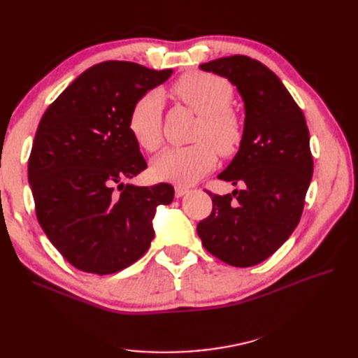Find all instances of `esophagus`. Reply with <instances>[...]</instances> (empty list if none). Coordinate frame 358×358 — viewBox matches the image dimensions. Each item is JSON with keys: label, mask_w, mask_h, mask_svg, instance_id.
<instances>
[{"label": "esophagus", "mask_w": 358, "mask_h": 358, "mask_svg": "<svg viewBox=\"0 0 358 358\" xmlns=\"http://www.w3.org/2000/svg\"><path fill=\"white\" fill-rule=\"evenodd\" d=\"M188 192H189V189L187 187H183V185H176V188H175V194H176L178 199L182 197V196H185V194H188Z\"/></svg>", "instance_id": "obj_1"}]
</instances>
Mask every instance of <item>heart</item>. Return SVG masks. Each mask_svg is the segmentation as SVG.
I'll return each instance as SVG.
<instances>
[{"label":"heart","mask_w":358,"mask_h":358,"mask_svg":"<svg viewBox=\"0 0 358 358\" xmlns=\"http://www.w3.org/2000/svg\"><path fill=\"white\" fill-rule=\"evenodd\" d=\"M171 94L196 112L199 124L194 143L183 148H169L152 166V173L162 180L191 185L216 164V149L222 155H233L245 136L242 117L231 109L233 86L216 74L191 71L180 76L171 86ZM162 106L158 91H150L134 103L128 116V128L140 148L155 152L162 143Z\"/></svg>","instance_id":"heart-1"}]
</instances>
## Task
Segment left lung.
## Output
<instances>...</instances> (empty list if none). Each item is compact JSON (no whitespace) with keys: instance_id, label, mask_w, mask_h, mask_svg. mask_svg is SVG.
Masks as SVG:
<instances>
[{"instance_id":"obj_1","label":"left lung","mask_w":358,"mask_h":358,"mask_svg":"<svg viewBox=\"0 0 358 358\" xmlns=\"http://www.w3.org/2000/svg\"><path fill=\"white\" fill-rule=\"evenodd\" d=\"M237 86L245 101V136L218 178L242 189L218 196L199 222L206 251L234 267L264 262L291 236L305 208L313 173L305 115L264 64L233 55L201 64Z\"/></svg>"}]
</instances>
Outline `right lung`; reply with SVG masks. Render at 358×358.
Returning a JSON list of instances; mask_svg holds the SVG:
<instances>
[{
  "label": "right lung",
  "mask_w": 358,
  "mask_h": 358,
  "mask_svg": "<svg viewBox=\"0 0 358 358\" xmlns=\"http://www.w3.org/2000/svg\"><path fill=\"white\" fill-rule=\"evenodd\" d=\"M171 73L127 61L95 64L41 117L28 161L36 215L82 272L110 275L137 262L154 239L157 206L175 197L170 183H125L148 167L129 133V112Z\"/></svg>",
  "instance_id": "right-lung-1"
}]
</instances>
